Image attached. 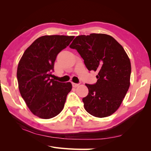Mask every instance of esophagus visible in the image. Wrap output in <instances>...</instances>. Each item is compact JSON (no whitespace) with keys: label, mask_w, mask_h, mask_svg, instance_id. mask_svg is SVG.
<instances>
[{"label":"esophagus","mask_w":151,"mask_h":151,"mask_svg":"<svg viewBox=\"0 0 151 151\" xmlns=\"http://www.w3.org/2000/svg\"><path fill=\"white\" fill-rule=\"evenodd\" d=\"M72 86H73V87L76 88V87H77V86H79V84H76V83L72 82Z\"/></svg>","instance_id":"obj_1"}]
</instances>
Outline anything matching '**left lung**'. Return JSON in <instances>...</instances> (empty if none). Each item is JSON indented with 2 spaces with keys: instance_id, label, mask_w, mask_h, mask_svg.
<instances>
[{
  "instance_id": "1",
  "label": "left lung",
  "mask_w": 151,
  "mask_h": 151,
  "mask_svg": "<svg viewBox=\"0 0 151 151\" xmlns=\"http://www.w3.org/2000/svg\"><path fill=\"white\" fill-rule=\"evenodd\" d=\"M69 47L77 50L89 70L98 73L95 84H86L89 93L82 99L85 110L97 117L110 116L120 106L129 90V56L114 37L104 34L78 36Z\"/></svg>"
}]
</instances>
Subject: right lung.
Here are the masks:
<instances>
[{
  "instance_id": "obj_1",
  "label": "right lung",
  "mask_w": 151,
  "mask_h": 151,
  "mask_svg": "<svg viewBox=\"0 0 151 151\" xmlns=\"http://www.w3.org/2000/svg\"><path fill=\"white\" fill-rule=\"evenodd\" d=\"M75 36H43L35 40L19 61L17 77L21 97L32 113L38 117L50 119L64 107L70 82H60L50 78L60 52Z\"/></svg>"
}]
</instances>
